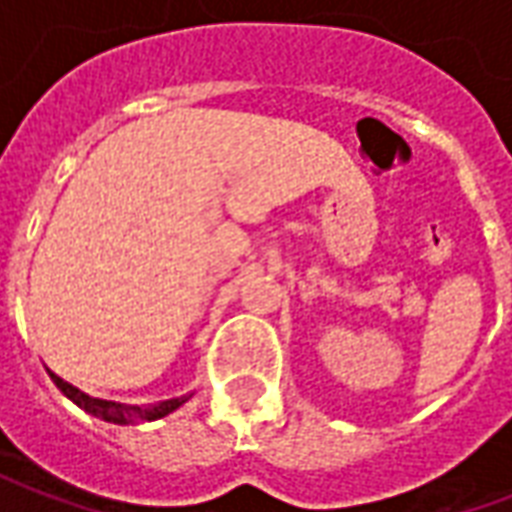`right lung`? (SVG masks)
I'll return each mask as SVG.
<instances>
[{"label": "right lung", "instance_id": "add662e5", "mask_svg": "<svg viewBox=\"0 0 512 512\" xmlns=\"http://www.w3.org/2000/svg\"><path fill=\"white\" fill-rule=\"evenodd\" d=\"M51 381L57 384L62 395L73 400L76 406L87 411V414H93V417L104 419V422H112V425H136V422H153V419H161L172 414L175 408H180L189 395H180V397H169V400H158V403H147V406H131V403H120V400H106V397H95L82 392L79 386L68 384V381H62L57 373H51Z\"/></svg>", "mask_w": 512, "mask_h": 512}]
</instances>
